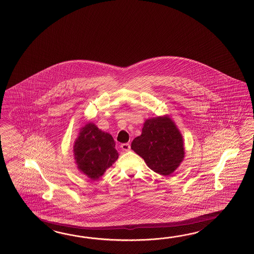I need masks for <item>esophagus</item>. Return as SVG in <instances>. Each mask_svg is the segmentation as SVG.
I'll return each mask as SVG.
<instances>
[{
  "label": "esophagus",
  "instance_id": "obj_1",
  "mask_svg": "<svg viewBox=\"0 0 254 254\" xmlns=\"http://www.w3.org/2000/svg\"><path fill=\"white\" fill-rule=\"evenodd\" d=\"M121 148H122L123 151H128L130 149V145H129V143H123L121 145Z\"/></svg>",
  "mask_w": 254,
  "mask_h": 254
}]
</instances>
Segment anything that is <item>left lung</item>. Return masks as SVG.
Returning a JSON list of instances; mask_svg holds the SVG:
<instances>
[{"label":"left lung","instance_id":"8db88e82","mask_svg":"<svg viewBox=\"0 0 254 254\" xmlns=\"http://www.w3.org/2000/svg\"><path fill=\"white\" fill-rule=\"evenodd\" d=\"M130 148L148 167L164 176L173 173L184 158L183 136L168 116L146 120L141 134L132 140Z\"/></svg>","mask_w":254,"mask_h":254}]
</instances>
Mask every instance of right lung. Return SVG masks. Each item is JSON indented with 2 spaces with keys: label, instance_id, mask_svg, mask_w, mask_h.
<instances>
[{
  "label": "right lung",
  "instance_id": "obj_1",
  "mask_svg": "<svg viewBox=\"0 0 254 254\" xmlns=\"http://www.w3.org/2000/svg\"><path fill=\"white\" fill-rule=\"evenodd\" d=\"M73 152L78 169L92 180L100 178L119 156L112 135L92 123L81 128Z\"/></svg>",
  "mask_w": 254,
  "mask_h": 254
}]
</instances>
